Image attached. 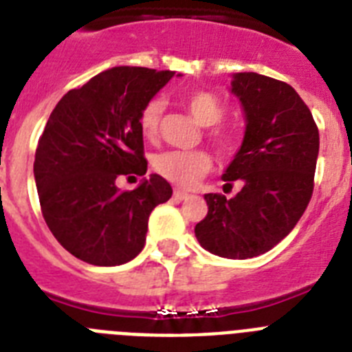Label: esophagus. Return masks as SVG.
Segmentation results:
<instances>
[{
    "mask_svg": "<svg viewBox=\"0 0 352 352\" xmlns=\"http://www.w3.org/2000/svg\"><path fill=\"white\" fill-rule=\"evenodd\" d=\"M173 196L176 197V199H187L188 196H190V194H188V192H185V190H179V188H174V192H173Z\"/></svg>",
    "mask_w": 352,
    "mask_h": 352,
    "instance_id": "34e87169",
    "label": "esophagus"
}]
</instances>
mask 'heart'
Wrapping results in <instances>:
<instances>
[{"label":"heart","instance_id":"obj_1","mask_svg":"<svg viewBox=\"0 0 352 352\" xmlns=\"http://www.w3.org/2000/svg\"><path fill=\"white\" fill-rule=\"evenodd\" d=\"M183 104L187 108L192 117L199 122L201 126H212L208 130V137L219 153L224 156L235 155L239 147L242 146V131L235 126H219L217 122L222 121L226 107L217 94L210 90H190L183 96ZM164 112V103L160 99H149L140 110L139 126L144 137L153 139L160 130V119ZM216 126H213L212 124ZM153 167L160 176L169 179L170 183L182 185V187H190L197 179H201L212 167V158L206 151H176L169 149L155 156Z\"/></svg>","mask_w":352,"mask_h":352}]
</instances>
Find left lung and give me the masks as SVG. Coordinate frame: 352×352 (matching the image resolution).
I'll return each instance as SVG.
<instances>
[{
  "label": "left lung",
  "mask_w": 352,
  "mask_h": 352,
  "mask_svg": "<svg viewBox=\"0 0 352 352\" xmlns=\"http://www.w3.org/2000/svg\"><path fill=\"white\" fill-rule=\"evenodd\" d=\"M231 92L245 112V135L222 179L242 185L235 197L206 194L196 224L199 244L222 258L245 260L274 248L294 230L314 194L319 128L310 108L285 82L236 73Z\"/></svg>",
  "instance_id": "obj_1"
}]
</instances>
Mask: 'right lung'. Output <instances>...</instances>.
<instances>
[{"mask_svg":"<svg viewBox=\"0 0 352 352\" xmlns=\"http://www.w3.org/2000/svg\"><path fill=\"white\" fill-rule=\"evenodd\" d=\"M174 73L113 67L69 90L38 139L33 174L42 217L60 245L90 265L130 262L146 244L147 219L173 188L151 174L133 190L121 176H144L139 116Z\"/></svg>","mask_w":352,"mask_h":352,"instance_id":"obj_1","label":"right lung"}]
</instances>
